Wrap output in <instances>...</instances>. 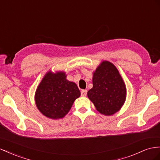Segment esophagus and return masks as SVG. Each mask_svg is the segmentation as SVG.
Here are the masks:
<instances>
[{
  "label": "esophagus",
  "instance_id": "esophagus-1",
  "mask_svg": "<svg viewBox=\"0 0 160 160\" xmlns=\"http://www.w3.org/2000/svg\"><path fill=\"white\" fill-rule=\"evenodd\" d=\"M87 93H88V90H85V89L81 90V96H83V97L86 96H87Z\"/></svg>",
  "mask_w": 160,
  "mask_h": 160
}]
</instances>
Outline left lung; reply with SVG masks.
<instances>
[{"mask_svg": "<svg viewBox=\"0 0 160 160\" xmlns=\"http://www.w3.org/2000/svg\"><path fill=\"white\" fill-rule=\"evenodd\" d=\"M126 94V87L117 68L108 61L102 62L93 73V88L88 92L96 110L106 116L114 114L121 108Z\"/></svg>", "mask_w": 160, "mask_h": 160, "instance_id": "left-lung-1", "label": "left lung"}]
</instances>
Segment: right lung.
I'll list each match as a JSON object with an SVG mask.
<instances>
[{
	"instance_id": "right-lung-1",
	"label": "right lung",
	"mask_w": 160,
	"mask_h": 160,
	"mask_svg": "<svg viewBox=\"0 0 160 160\" xmlns=\"http://www.w3.org/2000/svg\"><path fill=\"white\" fill-rule=\"evenodd\" d=\"M63 72H48L37 88L35 100L38 110L46 117L62 118L65 116L80 91L73 82L68 81Z\"/></svg>"
}]
</instances>
